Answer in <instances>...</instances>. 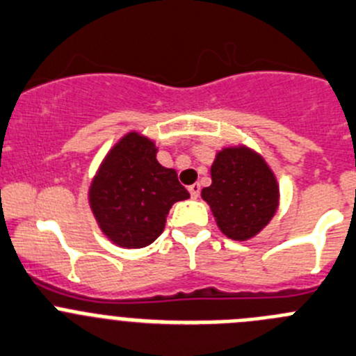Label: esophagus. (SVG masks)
<instances>
[{
    "mask_svg": "<svg viewBox=\"0 0 356 356\" xmlns=\"http://www.w3.org/2000/svg\"><path fill=\"white\" fill-rule=\"evenodd\" d=\"M188 192H191L192 199H197L199 194H201V185H199V184L191 185V187H188Z\"/></svg>",
    "mask_w": 356,
    "mask_h": 356,
    "instance_id": "obj_1",
    "label": "esophagus"
}]
</instances>
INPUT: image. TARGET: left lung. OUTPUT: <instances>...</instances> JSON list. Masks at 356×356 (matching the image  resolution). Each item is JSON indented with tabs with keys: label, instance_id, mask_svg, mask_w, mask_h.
Wrapping results in <instances>:
<instances>
[{
	"label": "left lung",
	"instance_id": "1",
	"mask_svg": "<svg viewBox=\"0 0 356 356\" xmlns=\"http://www.w3.org/2000/svg\"><path fill=\"white\" fill-rule=\"evenodd\" d=\"M220 231L245 241L259 234L277 208L276 178L255 152L245 147L223 148L211 165V185L202 188Z\"/></svg>",
	"mask_w": 356,
	"mask_h": 356
}]
</instances>
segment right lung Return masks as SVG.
Segmentation results:
<instances>
[{
  "instance_id": "obj_1",
  "label": "right lung",
  "mask_w": 356,
  "mask_h": 356,
  "mask_svg": "<svg viewBox=\"0 0 356 356\" xmlns=\"http://www.w3.org/2000/svg\"><path fill=\"white\" fill-rule=\"evenodd\" d=\"M154 141L129 133L101 164L89 191L101 231L122 248H143L162 234L175 202L191 197L175 169L155 159Z\"/></svg>"
}]
</instances>
